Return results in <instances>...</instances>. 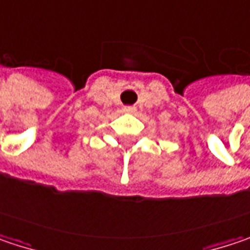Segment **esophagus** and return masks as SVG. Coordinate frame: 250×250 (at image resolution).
<instances>
[{"mask_svg": "<svg viewBox=\"0 0 250 250\" xmlns=\"http://www.w3.org/2000/svg\"><path fill=\"white\" fill-rule=\"evenodd\" d=\"M124 112H126V114H134L135 108L134 106H125V108H124Z\"/></svg>", "mask_w": 250, "mask_h": 250, "instance_id": "1", "label": "esophagus"}]
</instances>
